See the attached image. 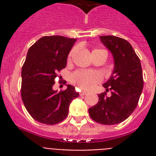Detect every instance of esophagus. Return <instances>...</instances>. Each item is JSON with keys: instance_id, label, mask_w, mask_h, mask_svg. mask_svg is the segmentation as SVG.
I'll use <instances>...</instances> for the list:
<instances>
[{"instance_id": "34e87169", "label": "esophagus", "mask_w": 156, "mask_h": 156, "mask_svg": "<svg viewBox=\"0 0 156 156\" xmlns=\"http://www.w3.org/2000/svg\"><path fill=\"white\" fill-rule=\"evenodd\" d=\"M87 91H81V92H80V95H81V96H83V95H85L86 94H87Z\"/></svg>"}]
</instances>
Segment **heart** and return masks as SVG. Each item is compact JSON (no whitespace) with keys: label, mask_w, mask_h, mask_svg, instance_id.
Segmentation results:
<instances>
[{"label":"heart","mask_w":156,"mask_h":156,"mask_svg":"<svg viewBox=\"0 0 156 156\" xmlns=\"http://www.w3.org/2000/svg\"><path fill=\"white\" fill-rule=\"evenodd\" d=\"M100 51L99 49H94L91 52H97ZM75 53V49L73 48L69 52L68 56V61H71V58L73 54ZM100 76L99 73L94 71H87V70H78L71 75V82L80 88L81 90H90L95 87L98 83L100 82Z\"/></svg>","instance_id":"heart-1"}]
</instances>
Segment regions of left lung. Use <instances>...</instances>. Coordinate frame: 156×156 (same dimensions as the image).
I'll list each match as a JSON object with an SVG mask.
<instances>
[{
    "instance_id": "1",
    "label": "left lung",
    "mask_w": 156,
    "mask_h": 156,
    "mask_svg": "<svg viewBox=\"0 0 156 156\" xmlns=\"http://www.w3.org/2000/svg\"><path fill=\"white\" fill-rule=\"evenodd\" d=\"M101 42L113 55V73L103 87L99 101L89 108L92 120L103 125H116L130 116L138 104L143 88L140 59L131 44L122 38L113 35L100 36ZM109 90L112 95H106Z\"/></svg>"
}]
</instances>
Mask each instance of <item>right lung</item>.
<instances>
[{
  "label": "right lung",
  "mask_w": 156,
  "mask_h": 156,
  "mask_svg": "<svg viewBox=\"0 0 156 156\" xmlns=\"http://www.w3.org/2000/svg\"><path fill=\"white\" fill-rule=\"evenodd\" d=\"M75 41L61 35L44 36L28 50L22 69L21 96L29 114L40 123L56 125L64 121L69 104L79 95L70 85L60 92L52 89Z\"/></svg>",
  "instance_id": "right-lung-1"
}]
</instances>
